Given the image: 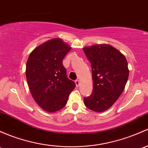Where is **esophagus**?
I'll return each instance as SVG.
<instances>
[{"label":"esophagus","mask_w":148,"mask_h":148,"mask_svg":"<svg viewBox=\"0 0 148 148\" xmlns=\"http://www.w3.org/2000/svg\"><path fill=\"white\" fill-rule=\"evenodd\" d=\"M75 84H76V86L78 87L79 86V84H80V82H79V80H76L75 81Z\"/></svg>","instance_id":"obj_1"}]
</instances>
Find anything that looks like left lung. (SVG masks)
Returning a JSON list of instances; mask_svg holds the SVG:
<instances>
[{"instance_id": "1", "label": "left lung", "mask_w": 148, "mask_h": 148, "mask_svg": "<svg viewBox=\"0 0 148 148\" xmlns=\"http://www.w3.org/2000/svg\"><path fill=\"white\" fill-rule=\"evenodd\" d=\"M92 69L93 91L84 97L85 106L96 112L108 109L123 91L129 76L125 56L109 45L83 48Z\"/></svg>"}]
</instances>
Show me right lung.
<instances>
[{
  "label": "right lung",
  "instance_id": "add662e5",
  "mask_svg": "<svg viewBox=\"0 0 148 148\" xmlns=\"http://www.w3.org/2000/svg\"><path fill=\"white\" fill-rule=\"evenodd\" d=\"M70 49L61 39H52L35 48L27 59L25 74L29 91L45 111L55 112L64 108L75 88L62 64Z\"/></svg>",
  "mask_w": 148,
  "mask_h": 148
}]
</instances>
